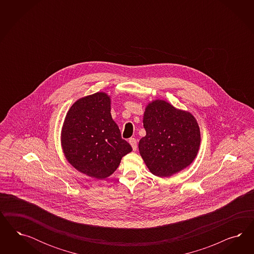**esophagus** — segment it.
<instances>
[{
  "instance_id": "obj_1",
  "label": "esophagus",
  "mask_w": 254,
  "mask_h": 254,
  "mask_svg": "<svg viewBox=\"0 0 254 254\" xmlns=\"http://www.w3.org/2000/svg\"><path fill=\"white\" fill-rule=\"evenodd\" d=\"M129 143H130L131 146H132V149H133V151H136L137 150V139L134 138H129Z\"/></svg>"
}]
</instances>
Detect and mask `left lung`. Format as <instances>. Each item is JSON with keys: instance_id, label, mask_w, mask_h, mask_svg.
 <instances>
[{"instance_id": "1", "label": "left lung", "mask_w": 254, "mask_h": 254, "mask_svg": "<svg viewBox=\"0 0 254 254\" xmlns=\"http://www.w3.org/2000/svg\"><path fill=\"white\" fill-rule=\"evenodd\" d=\"M146 136L138 150L150 171L169 177L188 167L199 150L200 130L195 118L165 100L149 103L143 116Z\"/></svg>"}]
</instances>
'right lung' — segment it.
Masks as SVG:
<instances>
[{"label":"right lung","mask_w":254,"mask_h":254,"mask_svg":"<svg viewBox=\"0 0 254 254\" xmlns=\"http://www.w3.org/2000/svg\"><path fill=\"white\" fill-rule=\"evenodd\" d=\"M62 145L69 164L96 179H105L132 151L111 116V100L98 92L69 108L62 131Z\"/></svg>","instance_id":"obj_1"}]
</instances>
